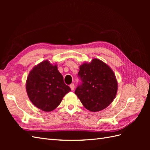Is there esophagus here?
Segmentation results:
<instances>
[{"mask_svg":"<svg viewBox=\"0 0 150 150\" xmlns=\"http://www.w3.org/2000/svg\"><path fill=\"white\" fill-rule=\"evenodd\" d=\"M70 88H71V90L72 91H73L74 89V88H75V86H74V84L72 83V84H71V85H70Z\"/></svg>","mask_w":150,"mask_h":150,"instance_id":"esophagus-1","label":"esophagus"}]
</instances>
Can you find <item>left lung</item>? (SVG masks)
<instances>
[{"label":"left lung","instance_id":"1","mask_svg":"<svg viewBox=\"0 0 150 150\" xmlns=\"http://www.w3.org/2000/svg\"><path fill=\"white\" fill-rule=\"evenodd\" d=\"M78 76L82 84L75 94L88 110L101 111L114 100L117 91V81L114 72L106 63L94 58L91 62L79 66Z\"/></svg>","mask_w":150,"mask_h":150}]
</instances>
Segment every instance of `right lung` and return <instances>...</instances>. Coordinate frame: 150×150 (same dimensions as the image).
Listing matches in <instances>:
<instances>
[{
    "mask_svg": "<svg viewBox=\"0 0 150 150\" xmlns=\"http://www.w3.org/2000/svg\"><path fill=\"white\" fill-rule=\"evenodd\" d=\"M71 91L64 83L57 64L45 60L35 66L26 81V91L34 105L44 111H52Z\"/></svg>",
    "mask_w": 150,
    "mask_h": 150,
    "instance_id": "right-lung-1",
    "label": "right lung"
}]
</instances>
